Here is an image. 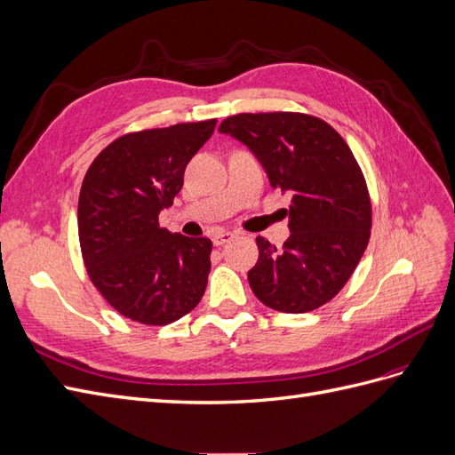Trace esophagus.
<instances>
[{
    "label": "esophagus",
    "mask_w": 455,
    "mask_h": 455,
    "mask_svg": "<svg viewBox=\"0 0 455 455\" xmlns=\"http://www.w3.org/2000/svg\"><path fill=\"white\" fill-rule=\"evenodd\" d=\"M233 237H235V235H233L231 231H218V233H214V235H212V243H214V246H222L228 241H231Z\"/></svg>",
    "instance_id": "1"
}]
</instances>
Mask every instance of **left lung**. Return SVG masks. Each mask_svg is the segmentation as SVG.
Wrapping results in <instances>:
<instances>
[{"label":"left lung","mask_w":455,"mask_h":455,"mask_svg":"<svg viewBox=\"0 0 455 455\" xmlns=\"http://www.w3.org/2000/svg\"><path fill=\"white\" fill-rule=\"evenodd\" d=\"M218 131L249 148L269 184L292 196L283 249L256 239L252 292L283 313L321 307L347 283L370 239V197L349 146L323 119L292 112L239 114Z\"/></svg>","instance_id":"left-lung-1"}]
</instances>
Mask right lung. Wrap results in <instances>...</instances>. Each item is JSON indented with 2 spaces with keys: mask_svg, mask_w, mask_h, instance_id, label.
<instances>
[{
  "mask_svg": "<svg viewBox=\"0 0 455 455\" xmlns=\"http://www.w3.org/2000/svg\"><path fill=\"white\" fill-rule=\"evenodd\" d=\"M216 119L125 134L89 167L77 204L79 243L92 284L131 321L169 324L206 288L212 243L159 228L184 171Z\"/></svg>",
  "mask_w": 455,
  "mask_h": 455,
  "instance_id": "right-lung-1",
  "label": "right lung"
}]
</instances>
